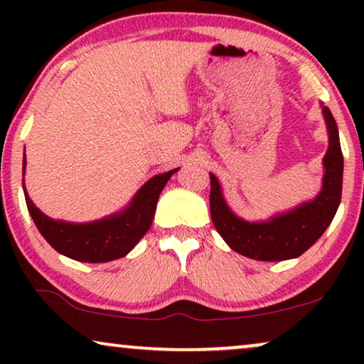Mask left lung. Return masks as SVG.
I'll list each match as a JSON object with an SVG mask.
<instances>
[{"instance_id": "left-lung-1", "label": "left lung", "mask_w": 364, "mask_h": 364, "mask_svg": "<svg viewBox=\"0 0 364 364\" xmlns=\"http://www.w3.org/2000/svg\"><path fill=\"white\" fill-rule=\"evenodd\" d=\"M321 112L328 131V151L323 157L321 191L311 200L267 220L248 222L233 213L220 182L210 173L212 222L233 252L260 262L290 260L305 253L331 223L341 200L343 154L335 117L323 104Z\"/></svg>"}]
</instances>
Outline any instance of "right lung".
I'll return each instance as SVG.
<instances>
[{"label":"right lung","mask_w":364,"mask_h":364,"mask_svg":"<svg viewBox=\"0 0 364 364\" xmlns=\"http://www.w3.org/2000/svg\"><path fill=\"white\" fill-rule=\"evenodd\" d=\"M24 168L26 156L23 161V172ZM177 171L178 168H173L149 178L122 210L87 223L54 220L34 205L24 183L23 191L33 222L54 250L77 262L104 263L126 257L146 235L152 225L159 196Z\"/></svg>","instance_id":"obj_1"}]
</instances>
